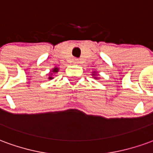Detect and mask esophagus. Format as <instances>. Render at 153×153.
I'll use <instances>...</instances> for the list:
<instances>
[{
    "instance_id": "1",
    "label": "esophagus",
    "mask_w": 153,
    "mask_h": 153,
    "mask_svg": "<svg viewBox=\"0 0 153 153\" xmlns=\"http://www.w3.org/2000/svg\"><path fill=\"white\" fill-rule=\"evenodd\" d=\"M74 64H78V63H79V60H74Z\"/></svg>"
}]
</instances>
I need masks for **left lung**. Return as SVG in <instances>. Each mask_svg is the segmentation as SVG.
<instances>
[{
    "mask_svg": "<svg viewBox=\"0 0 153 153\" xmlns=\"http://www.w3.org/2000/svg\"><path fill=\"white\" fill-rule=\"evenodd\" d=\"M92 75H93V77L95 79H99V77H98L99 74H97V72H96V71H94V72L92 74Z\"/></svg>",
    "mask_w": 153,
    "mask_h": 153,
    "instance_id": "obj_1",
    "label": "left lung"
}]
</instances>
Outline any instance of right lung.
<instances>
[{
  "label": "right lung",
  "instance_id": "add662e5",
  "mask_svg": "<svg viewBox=\"0 0 153 153\" xmlns=\"http://www.w3.org/2000/svg\"><path fill=\"white\" fill-rule=\"evenodd\" d=\"M59 71V68L58 67H54L53 69L52 70H51L50 71V73H49V76H48V79H53L54 78H53V75H55Z\"/></svg>",
  "mask_w": 153,
  "mask_h": 153
}]
</instances>
